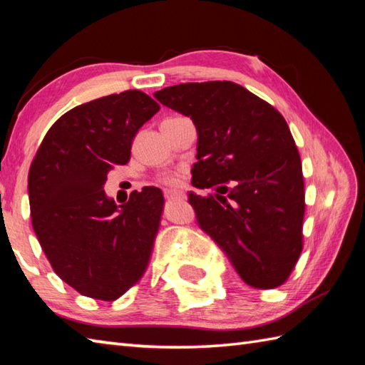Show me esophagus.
Here are the masks:
<instances>
[{"mask_svg": "<svg viewBox=\"0 0 365 365\" xmlns=\"http://www.w3.org/2000/svg\"><path fill=\"white\" fill-rule=\"evenodd\" d=\"M182 191L178 190H165V197L166 199H177V197H182Z\"/></svg>", "mask_w": 365, "mask_h": 365, "instance_id": "obj_1", "label": "esophagus"}]
</instances>
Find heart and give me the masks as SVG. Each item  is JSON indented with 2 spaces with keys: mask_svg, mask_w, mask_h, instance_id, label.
Segmentation results:
<instances>
[{
  "mask_svg": "<svg viewBox=\"0 0 365 365\" xmlns=\"http://www.w3.org/2000/svg\"><path fill=\"white\" fill-rule=\"evenodd\" d=\"M160 183L169 185V187H175V185L182 183V173H163L158 177Z\"/></svg>",
  "mask_w": 365,
  "mask_h": 365,
  "instance_id": "1",
  "label": "heart"
}]
</instances>
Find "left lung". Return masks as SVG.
<instances>
[{
    "mask_svg": "<svg viewBox=\"0 0 365 365\" xmlns=\"http://www.w3.org/2000/svg\"><path fill=\"white\" fill-rule=\"evenodd\" d=\"M195 122L197 163L188 192L199 227L254 289L282 285L302 251L304 178L282 114L232 81L182 83L155 92Z\"/></svg>",
    "mask_w": 365,
    "mask_h": 365,
    "instance_id": "1",
    "label": "left lung"
}]
</instances>
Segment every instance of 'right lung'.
<instances>
[{"label": "right lung", "instance_id": "add662e5", "mask_svg": "<svg viewBox=\"0 0 365 365\" xmlns=\"http://www.w3.org/2000/svg\"><path fill=\"white\" fill-rule=\"evenodd\" d=\"M158 110L136 89L75 106L46 131L31 163L33 229L54 273L84 297L118 299L149 265L161 190L144 187L115 205L103 185L114 166L127 165L135 135Z\"/></svg>", "mask_w": 365, "mask_h": 365}]
</instances>
